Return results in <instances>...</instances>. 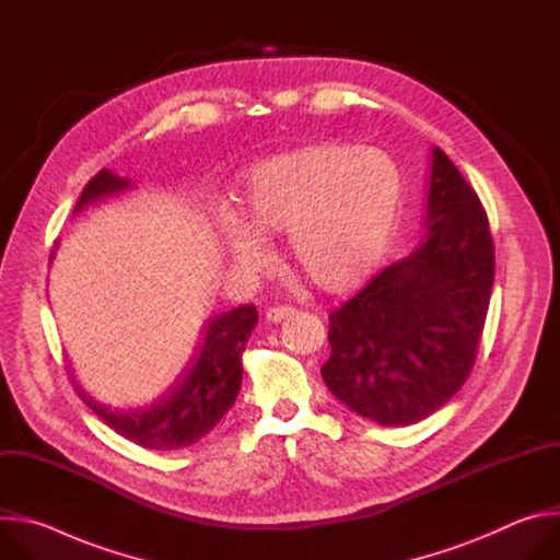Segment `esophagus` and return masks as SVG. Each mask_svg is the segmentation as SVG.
Returning <instances> with one entry per match:
<instances>
[{"mask_svg": "<svg viewBox=\"0 0 560 560\" xmlns=\"http://www.w3.org/2000/svg\"><path fill=\"white\" fill-rule=\"evenodd\" d=\"M294 314H296V310L290 307V305L270 307V310L266 312V322H268V324H281V322H285V318H290V316H294Z\"/></svg>", "mask_w": 560, "mask_h": 560, "instance_id": "esophagus-1", "label": "esophagus"}]
</instances>
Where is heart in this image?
Wrapping results in <instances>:
<instances>
[{"label": "heart", "instance_id": "obj_1", "mask_svg": "<svg viewBox=\"0 0 560 560\" xmlns=\"http://www.w3.org/2000/svg\"><path fill=\"white\" fill-rule=\"evenodd\" d=\"M404 184L392 159L350 143H314L257 164L244 214H217L221 244L238 264L264 257L255 233L290 234V255L318 288L348 292L385 259L401 214Z\"/></svg>", "mask_w": 560, "mask_h": 560}]
</instances>
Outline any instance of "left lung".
Instances as JSON below:
<instances>
[{
  "mask_svg": "<svg viewBox=\"0 0 560 560\" xmlns=\"http://www.w3.org/2000/svg\"><path fill=\"white\" fill-rule=\"evenodd\" d=\"M492 283L486 210L447 154L432 148L425 234L330 314L328 389L387 428L434 415L471 372Z\"/></svg>",
  "mask_w": 560,
  "mask_h": 560,
  "instance_id": "8db88e82",
  "label": "left lung"
}]
</instances>
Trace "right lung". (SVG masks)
Here are the masks:
<instances>
[{
  "instance_id": "1",
  "label": "right lung",
  "mask_w": 560,
  "mask_h": 560,
  "mask_svg": "<svg viewBox=\"0 0 560 560\" xmlns=\"http://www.w3.org/2000/svg\"><path fill=\"white\" fill-rule=\"evenodd\" d=\"M135 184L113 171L97 173L79 197L74 212L102 199L121 195ZM55 253L50 255L52 261ZM259 322L255 305H238L230 312L210 316L203 324V337L182 374L173 385L141 408H110L91 396L74 378V389L82 401L124 439L159 452L188 447L203 439L232 408L242 387V357Z\"/></svg>"
}]
</instances>
